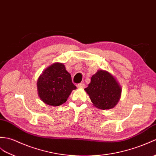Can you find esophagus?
Instances as JSON below:
<instances>
[{"label": "esophagus", "instance_id": "1", "mask_svg": "<svg viewBox=\"0 0 156 156\" xmlns=\"http://www.w3.org/2000/svg\"><path fill=\"white\" fill-rule=\"evenodd\" d=\"M77 87L79 88H84L86 87V85L84 84H83V83H80V84H78L77 85Z\"/></svg>", "mask_w": 156, "mask_h": 156}]
</instances>
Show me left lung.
<instances>
[{"mask_svg": "<svg viewBox=\"0 0 156 156\" xmlns=\"http://www.w3.org/2000/svg\"><path fill=\"white\" fill-rule=\"evenodd\" d=\"M93 105L101 110L113 108L120 98L122 88L110 73L98 70L91 78V82L84 89Z\"/></svg>", "mask_w": 156, "mask_h": 156, "instance_id": "8db88e82", "label": "left lung"}]
</instances>
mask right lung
<instances>
[{"instance_id": "1", "label": "right lung", "mask_w": 156, "mask_h": 156, "mask_svg": "<svg viewBox=\"0 0 156 156\" xmlns=\"http://www.w3.org/2000/svg\"><path fill=\"white\" fill-rule=\"evenodd\" d=\"M37 89L42 102L49 106H58L66 102L76 87L64 64L56 62L42 72L38 79Z\"/></svg>"}]
</instances>
